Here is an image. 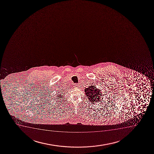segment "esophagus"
I'll list each match as a JSON object with an SVG mask.
<instances>
[{"label": "esophagus", "mask_w": 154, "mask_h": 154, "mask_svg": "<svg viewBox=\"0 0 154 154\" xmlns=\"http://www.w3.org/2000/svg\"><path fill=\"white\" fill-rule=\"evenodd\" d=\"M73 87L74 88H77V87H79V84L78 83H75L73 85Z\"/></svg>", "instance_id": "1"}]
</instances>
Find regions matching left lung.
Wrapping results in <instances>:
<instances>
[{"instance_id":"left-lung-1","label":"left lung","mask_w":154,"mask_h":154,"mask_svg":"<svg viewBox=\"0 0 154 154\" xmlns=\"http://www.w3.org/2000/svg\"><path fill=\"white\" fill-rule=\"evenodd\" d=\"M85 94L88 99L92 103L94 104L95 103H97L100 101L101 94L100 91L96 88V87L92 85L85 89Z\"/></svg>"}]
</instances>
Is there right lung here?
<instances>
[{"mask_svg": "<svg viewBox=\"0 0 154 154\" xmlns=\"http://www.w3.org/2000/svg\"><path fill=\"white\" fill-rule=\"evenodd\" d=\"M58 95H57V97H59L61 98H62V97L61 96H62V95H61L62 94H58Z\"/></svg>", "mask_w": 154, "mask_h": 154, "instance_id": "1", "label": "right lung"}]
</instances>
